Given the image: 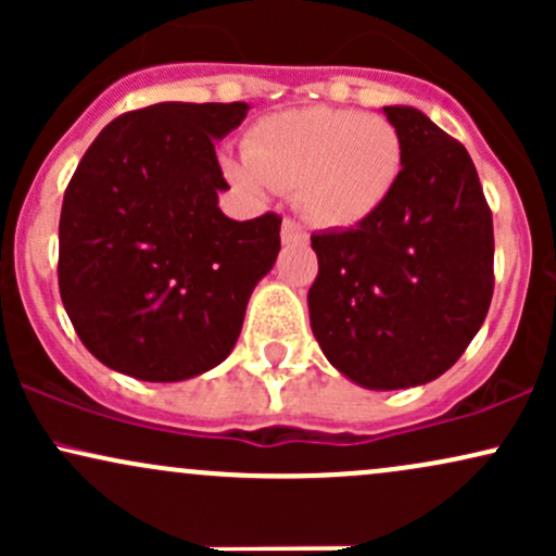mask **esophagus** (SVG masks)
I'll use <instances>...</instances> for the list:
<instances>
[{
	"label": "esophagus",
	"instance_id": "1",
	"mask_svg": "<svg viewBox=\"0 0 556 556\" xmlns=\"http://www.w3.org/2000/svg\"><path fill=\"white\" fill-rule=\"evenodd\" d=\"M305 238H308L305 227L300 225V222L292 219V216H285V222H282V242H298V240H305Z\"/></svg>",
	"mask_w": 556,
	"mask_h": 556
}]
</instances>
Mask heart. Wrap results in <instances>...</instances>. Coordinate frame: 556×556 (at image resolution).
<instances>
[{
    "instance_id": "1",
    "label": "heart",
    "mask_w": 556,
    "mask_h": 556,
    "mask_svg": "<svg viewBox=\"0 0 556 556\" xmlns=\"http://www.w3.org/2000/svg\"><path fill=\"white\" fill-rule=\"evenodd\" d=\"M227 172L248 188H295L300 212L318 227H355L397 188L405 143L381 114L303 106L258 119Z\"/></svg>"
}]
</instances>
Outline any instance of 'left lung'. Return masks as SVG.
I'll use <instances>...</instances> for the list:
<instances>
[{
	"mask_svg": "<svg viewBox=\"0 0 556 556\" xmlns=\"http://www.w3.org/2000/svg\"><path fill=\"white\" fill-rule=\"evenodd\" d=\"M405 164L394 193L350 229L314 232L311 329L337 371L368 389L442 376L494 295V225L460 140L413 106H384Z\"/></svg>",
	"mask_w": 556,
	"mask_h": 556,
	"instance_id": "left-lung-1",
	"label": "left lung"
}]
</instances>
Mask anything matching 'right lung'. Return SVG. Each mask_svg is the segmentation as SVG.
I'll return each instance as SVG.
<instances>
[{"label": "right lung", "instance_id": "right-lung-1", "mask_svg": "<svg viewBox=\"0 0 556 556\" xmlns=\"http://www.w3.org/2000/svg\"><path fill=\"white\" fill-rule=\"evenodd\" d=\"M248 104L164 101L119 114L65 190L60 295L88 353L140 381H182L219 366L245 305L279 253L282 216L219 212L214 138Z\"/></svg>", "mask_w": 556, "mask_h": 556}]
</instances>
